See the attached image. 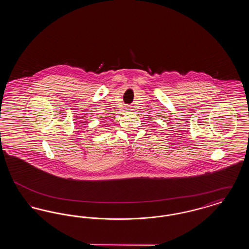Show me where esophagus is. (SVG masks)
Wrapping results in <instances>:
<instances>
[{
    "label": "esophagus",
    "instance_id": "34e87169",
    "mask_svg": "<svg viewBox=\"0 0 249 249\" xmlns=\"http://www.w3.org/2000/svg\"><path fill=\"white\" fill-rule=\"evenodd\" d=\"M127 110H130V109H127Z\"/></svg>",
    "mask_w": 249,
    "mask_h": 249
}]
</instances>
